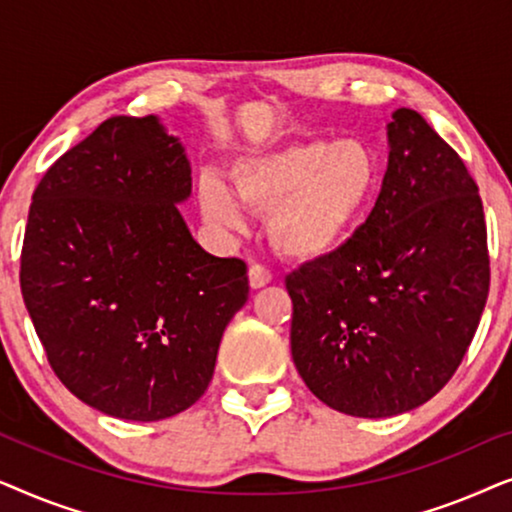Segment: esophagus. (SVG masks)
<instances>
[{
    "label": "esophagus",
    "instance_id": "1",
    "mask_svg": "<svg viewBox=\"0 0 512 512\" xmlns=\"http://www.w3.org/2000/svg\"><path fill=\"white\" fill-rule=\"evenodd\" d=\"M272 282V272L265 268L261 263H251L249 265V284L251 289H261V286Z\"/></svg>",
    "mask_w": 512,
    "mask_h": 512
}]
</instances>
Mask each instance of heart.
I'll return each mask as SVG.
<instances>
[{
	"mask_svg": "<svg viewBox=\"0 0 512 512\" xmlns=\"http://www.w3.org/2000/svg\"><path fill=\"white\" fill-rule=\"evenodd\" d=\"M230 184L235 196L221 181H202L200 207L212 226L242 228V207L268 214V237L279 254L317 261L333 254L368 212L380 160L361 139L307 137L240 158L230 167Z\"/></svg>",
	"mask_w": 512,
	"mask_h": 512,
	"instance_id": "1",
	"label": "heart"
}]
</instances>
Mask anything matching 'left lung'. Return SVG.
<instances>
[{
    "label": "left lung",
    "instance_id": "left-lung-1",
    "mask_svg": "<svg viewBox=\"0 0 512 512\" xmlns=\"http://www.w3.org/2000/svg\"><path fill=\"white\" fill-rule=\"evenodd\" d=\"M389 146L366 223L284 279L300 377L333 410L368 419L417 408L452 380L489 293L485 212L464 160L412 109L394 114Z\"/></svg>",
    "mask_w": 512,
    "mask_h": 512
}]
</instances>
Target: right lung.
<instances>
[{"label": "right lung", "mask_w": 512, "mask_h": 512, "mask_svg": "<svg viewBox=\"0 0 512 512\" xmlns=\"http://www.w3.org/2000/svg\"><path fill=\"white\" fill-rule=\"evenodd\" d=\"M191 165L156 116H111L41 177L20 291L58 380L118 419L191 408L249 298L247 263L207 254L177 202Z\"/></svg>", "instance_id": "right-lung-1"}]
</instances>
